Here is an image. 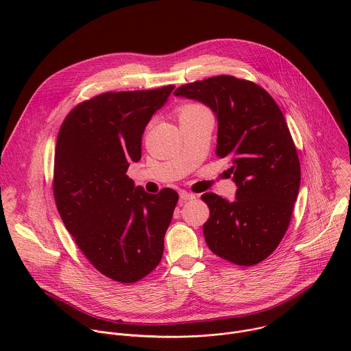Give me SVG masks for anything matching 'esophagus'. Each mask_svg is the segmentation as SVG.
Wrapping results in <instances>:
<instances>
[{"label":"esophagus","instance_id":"esophagus-1","mask_svg":"<svg viewBox=\"0 0 351 351\" xmlns=\"http://www.w3.org/2000/svg\"><path fill=\"white\" fill-rule=\"evenodd\" d=\"M179 197H180L182 202H189V199H193V198H195V195H194V194H191V193H187V191H184V190H182V191L179 193Z\"/></svg>","mask_w":351,"mask_h":351}]
</instances>
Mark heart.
<instances>
[{
	"mask_svg": "<svg viewBox=\"0 0 351 351\" xmlns=\"http://www.w3.org/2000/svg\"><path fill=\"white\" fill-rule=\"evenodd\" d=\"M207 108L203 107L202 104L198 103H189V104H184L179 108L178 111V115H179V121L182 119H186V118H191V117H195L198 114H203L206 112Z\"/></svg>",
	"mask_w": 351,
	"mask_h": 351,
	"instance_id": "obj_1",
	"label": "heart"
}]
</instances>
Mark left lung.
<instances>
[{
	"label": "left lung",
	"instance_id": "obj_1",
	"mask_svg": "<svg viewBox=\"0 0 351 351\" xmlns=\"http://www.w3.org/2000/svg\"><path fill=\"white\" fill-rule=\"evenodd\" d=\"M176 97L195 99L218 121L217 156L229 158L236 199L206 193L210 218L206 241L218 257L256 265L283 239L300 189V161L285 117L258 84L234 76H214L183 84Z\"/></svg>",
	"mask_w": 351,
	"mask_h": 351
}]
</instances>
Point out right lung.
Segmentation results:
<instances>
[{"label":"right lung","mask_w":351,"mask_h":351,"mask_svg":"<svg viewBox=\"0 0 351 351\" xmlns=\"http://www.w3.org/2000/svg\"><path fill=\"white\" fill-rule=\"evenodd\" d=\"M175 88L108 91L76 106L61 125L54 197L61 219L93 267L133 283L160 264L178 193H145L126 175L141 134Z\"/></svg>","instance_id":"1"}]
</instances>
